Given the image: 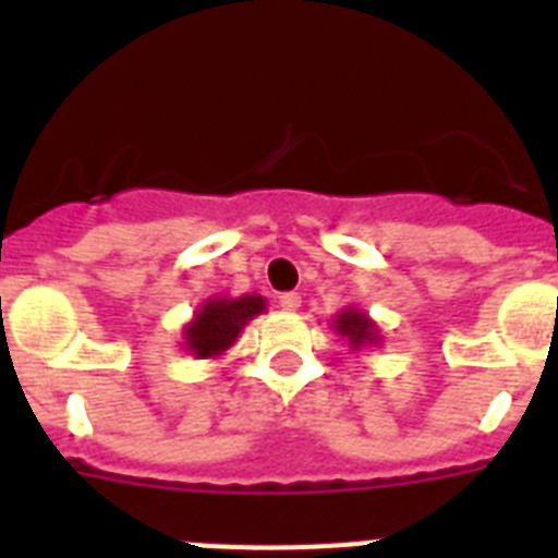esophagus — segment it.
<instances>
[{
  "label": "esophagus",
  "instance_id": "1",
  "mask_svg": "<svg viewBox=\"0 0 558 558\" xmlns=\"http://www.w3.org/2000/svg\"><path fill=\"white\" fill-rule=\"evenodd\" d=\"M279 304H282V310H288V313H295V310L302 307V295H299V293H282V295H279Z\"/></svg>",
  "mask_w": 558,
  "mask_h": 558
}]
</instances>
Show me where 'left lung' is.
<instances>
[{"label":"left lung","instance_id":"left-lung-1","mask_svg":"<svg viewBox=\"0 0 558 558\" xmlns=\"http://www.w3.org/2000/svg\"><path fill=\"white\" fill-rule=\"evenodd\" d=\"M335 329H338L343 338H349L354 349H360L363 343H377L379 332H377V324L368 318L366 313H360V310H343V313L335 318Z\"/></svg>","mask_w":558,"mask_h":558}]
</instances>
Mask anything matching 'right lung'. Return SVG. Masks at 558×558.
<instances>
[{"label":"right lung","mask_w":558,"mask_h":558,"mask_svg":"<svg viewBox=\"0 0 558 558\" xmlns=\"http://www.w3.org/2000/svg\"><path fill=\"white\" fill-rule=\"evenodd\" d=\"M265 310L263 295H240V299H209L201 304L184 327L186 349L195 357H218L243 332L245 324Z\"/></svg>","instance_id":"right-lung-1"}]
</instances>
